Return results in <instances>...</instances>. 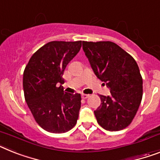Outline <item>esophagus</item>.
<instances>
[{
  "label": "esophagus",
  "instance_id": "34e87169",
  "mask_svg": "<svg viewBox=\"0 0 160 160\" xmlns=\"http://www.w3.org/2000/svg\"><path fill=\"white\" fill-rule=\"evenodd\" d=\"M81 97H82L83 99H86V98H88V97H89V95H88V94H82V95H81Z\"/></svg>",
  "mask_w": 160,
  "mask_h": 160
}]
</instances>
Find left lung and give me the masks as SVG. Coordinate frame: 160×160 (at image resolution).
Instances as JSON below:
<instances>
[{
	"label": "left lung",
	"instance_id": "8db88e82",
	"mask_svg": "<svg viewBox=\"0 0 160 160\" xmlns=\"http://www.w3.org/2000/svg\"><path fill=\"white\" fill-rule=\"evenodd\" d=\"M83 49L96 76L105 82L111 95H99L94 111L101 127L119 131L135 117L142 98V77L133 58L111 41H83Z\"/></svg>",
	"mask_w": 160,
	"mask_h": 160
}]
</instances>
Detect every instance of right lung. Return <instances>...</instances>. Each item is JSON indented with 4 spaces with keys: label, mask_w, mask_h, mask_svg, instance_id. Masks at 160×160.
Returning <instances> with one entry per match:
<instances>
[{
    "label": "right lung",
    "mask_w": 160,
    "mask_h": 160,
    "mask_svg": "<svg viewBox=\"0 0 160 160\" xmlns=\"http://www.w3.org/2000/svg\"><path fill=\"white\" fill-rule=\"evenodd\" d=\"M82 41H51L33 53L23 72L24 98L35 120L43 129L62 133L76 124L80 93H66L62 75L80 51Z\"/></svg>",
    "instance_id": "add662e5"
}]
</instances>
